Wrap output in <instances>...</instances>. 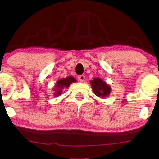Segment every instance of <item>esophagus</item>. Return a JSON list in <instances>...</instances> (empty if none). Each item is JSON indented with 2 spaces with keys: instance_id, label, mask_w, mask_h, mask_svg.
<instances>
[{
  "instance_id": "obj_1",
  "label": "esophagus",
  "mask_w": 159,
  "mask_h": 159,
  "mask_svg": "<svg viewBox=\"0 0 159 159\" xmlns=\"http://www.w3.org/2000/svg\"><path fill=\"white\" fill-rule=\"evenodd\" d=\"M78 80H79L80 82H83L84 80V75L78 76Z\"/></svg>"
}]
</instances>
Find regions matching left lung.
I'll return each instance as SVG.
<instances>
[{"mask_svg":"<svg viewBox=\"0 0 159 159\" xmlns=\"http://www.w3.org/2000/svg\"><path fill=\"white\" fill-rule=\"evenodd\" d=\"M90 85L95 95L102 98H105L110 96L112 91L110 86L100 78H94L90 81Z\"/></svg>","mask_w":159,"mask_h":159,"instance_id":"obj_1","label":"left lung"}]
</instances>
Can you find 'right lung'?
Listing matches in <instances>:
<instances>
[{"instance_id":"add662e5","label":"right lung","mask_w":159,"mask_h":159,"mask_svg":"<svg viewBox=\"0 0 159 159\" xmlns=\"http://www.w3.org/2000/svg\"><path fill=\"white\" fill-rule=\"evenodd\" d=\"M77 82V80L75 79L71 76L69 77L63 78V79H60L57 80L56 84H55V87L53 88L54 90V96H58L62 93V91L65 88H69V85L73 82Z\"/></svg>"}]
</instances>
